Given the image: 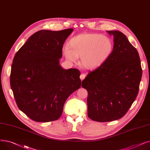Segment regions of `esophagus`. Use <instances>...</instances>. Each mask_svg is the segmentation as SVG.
I'll return each instance as SVG.
<instances>
[{"instance_id":"obj_1","label":"esophagus","mask_w":150,"mask_h":150,"mask_svg":"<svg viewBox=\"0 0 150 150\" xmlns=\"http://www.w3.org/2000/svg\"><path fill=\"white\" fill-rule=\"evenodd\" d=\"M85 77H86V75H85V74H81V75H80V79H81V81H82V80H83L84 79Z\"/></svg>"}]
</instances>
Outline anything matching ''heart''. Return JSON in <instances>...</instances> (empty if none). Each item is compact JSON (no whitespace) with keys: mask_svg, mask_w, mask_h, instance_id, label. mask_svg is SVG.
<instances>
[{"mask_svg":"<svg viewBox=\"0 0 150 150\" xmlns=\"http://www.w3.org/2000/svg\"><path fill=\"white\" fill-rule=\"evenodd\" d=\"M113 43L111 39L98 33H85L70 39L63 47L66 58L75 62L80 57V64L86 69L92 70L100 66L111 54Z\"/></svg>","mask_w":150,"mask_h":150,"instance_id":"heart-1","label":"heart"}]
</instances>
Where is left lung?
<instances>
[{
  "mask_svg": "<svg viewBox=\"0 0 150 150\" xmlns=\"http://www.w3.org/2000/svg\"><path fill=\"white\" fill-rule=\"evenodd\" d=\"M114 37L113 50L106 60L82 81L88 91V115L100 122L118 120L136 100L142 75L137 49L119 31H107Z\"/></svg>",
  "mask_w": 150,
  "mask_h": 150,
  "instance_id": "left-lung-1",
  "label": "left lung"
}]
</instances>
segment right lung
I'll return each instance as SVG.
<instances>
[{
  "label": "right lung",
  "mask_w": 150,
  "mask_h": 150,
  "mask_svg": "<svg viewBox=\"0 0 150 150\" xmlns=\"http://www.w3.org/2000/svg\"><path fill=\"white\" fill-rule=\"evenodd\" d=\"M73 30L38 31L15 54L11 88L18 108L31 120H58L67 98L80 88V71L59 65L63 44Z\"/></svg>",
  "instance_id": "add662e5"
}]
</instances>
